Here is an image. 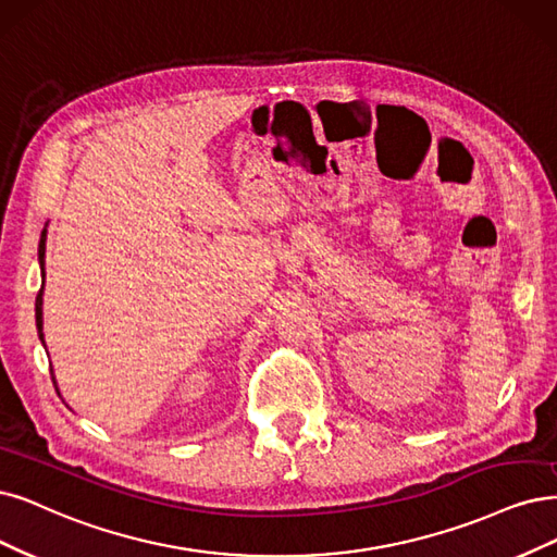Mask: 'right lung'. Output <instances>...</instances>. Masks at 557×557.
<instances>
[{"instance_id": "obj_1", "label": "right lung", "mask_w": 557, "mask_h": 557, "mask_svg": "<svg viewBox=\"0 0 557 557\" xmlns=\"http://www.w3.org/2000/svg\"><path fill=\"white\" fill-rule=\"evenodd\" d=\"M46 238H48V230H44V234H40V243H38V263H40V273H44V282H46ZM36 327H38V339L44 342V286H40V292L36 296ZM44 346H46V342H44ZM50 374H52V383L57 387L52 369H50ZM57 395H59V387H57Z\"/></svg>"}]
</instances>
